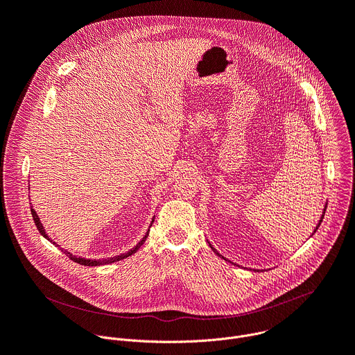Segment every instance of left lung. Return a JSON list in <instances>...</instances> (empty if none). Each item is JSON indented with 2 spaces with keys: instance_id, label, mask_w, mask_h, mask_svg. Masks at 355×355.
<instances>
[{
  "instance_id": "8db88e82",
  "label": "left lung",
  "mask_w": 355,
  "mask_h": 355,
  "mask_svg": "<svg viewBox=\"0 0 355 355\" xmlns=\"http://www.w3.org/2000/svg\"><path fill=\"white\" fill-rule=\"evenodd\" d=\"M326 208H327V205H326V207H324V209H323V215H322V218H320V220H319V223H318V226H316V229H315V232H316V230H318V229H319V226H320V223H322V220H323V218H324V212H326ZM315 232H313V233H315ZM211 247H212V245H211ZM212 250H214V251H215V252H216V254H218V256H219V257H222V256H220V254H219V252H218V251H216V250H215V248H214V247H212ZM222 259H225V257H222ZM225 260H226V259H225Z\"/></svg>"
}]
</instances>
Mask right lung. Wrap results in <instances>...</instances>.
<instances>
[{
    "instance_id": "1",
    "label": "right lung",
    "mask_w": 355,
    "mask_h": 355,
    "mask_svg": "<svg viewBox=\"0 0 355 355\" xmlns=\"http://www.w3.org/2000/svg\"><path fill=\"white\" fill-rule=\"evenodd\" d=\"M31 212H32V218H33V222H35V225H36V227H37V230H39V233L43 236V237H46L47 240H50L49 239V236L46 234V232H44V229H43V226H42V223H40V220H39V216L36 215V212H35V209H32L31 208ZM155 222V219L151 220V223ZM151 226V225H150ZM147 236H148V230H147V233H146V236L135 245V248H132V250H129L128 252H125V254H121V256H115V257H111V259H105V260H87V259H83V257H76V256H73L71 252H69V251H66L64 250V254H67L69 256V259L70 260H73L74 263H78V264H81V266H87V267H95V266H103V264H110V263H115V261H119V260H123V259H126V257H129V256H132L133 252H136L139 248H140V245L146 241V239H147ZM52 241V240H50ZM55 245H58L55 241H52ZM63 251V250H62Z\"/></svg>"
}]
</instances>
